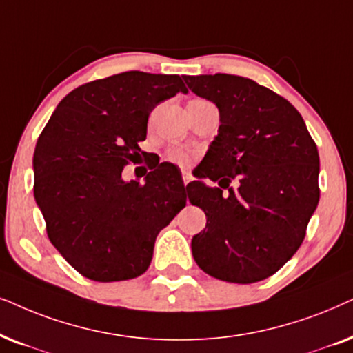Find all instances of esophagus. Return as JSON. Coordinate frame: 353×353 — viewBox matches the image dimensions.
<instances>
[{"label":"esophagus","instance_id":"esophagus-1","mask_svg":"<svg viewBox=\"0 0 353 353\" xmlns=\"http://www.w3.org/2000/svg\"><path fill=\"white\" fill-rule=\"evenodd\" d=\"M182 181H184V185L189 184V182L192 181V174L187 172V171L182 172Z\"/></svg>","mask_w":353,"mask_h":353}]
</instances>
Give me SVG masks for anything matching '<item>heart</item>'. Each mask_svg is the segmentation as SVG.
Listing matches in <instances>:
<instances>
[{
    "instance_id": "b5f03b06",
    "label": "heart",
    "mask_w": 353,
    "mask_h": 353,
    "mask_svg": "<svg viewBox=\"0 0 353 353\" xmlns=\"http://www.w3.org/2000/svg\"><path fill=\"white\" fill-rule=\"evenodd\" d=\"M169 159L177 164H182V166H189V164L194 161V154H192L189 150L176 147L169 150Z\"/></svg>"
}]
</instances>
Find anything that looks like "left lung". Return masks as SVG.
Wrapping results in <instances>:
<instances>
[{
    "label": "left lung",
    "instance_id": "obj_1",
    "mask_svg": "<svg viewBox=\"0 0 353 353\" xmlns=\"http://www.w3.org/2000/svg\"><path fill=\"white\" fill-rule=\"evenodd\" d=\"M184 81L218 106L221 121L196 174L219 187L201 181L187 185L194 194L189 200L206 214V228L192 239V253L216 279L258 283L302 245L319 200L316 143L285 98L250 79L214 74L185 75Z\"/></svg>",
    "mask_w": 353,
    "mask_h": 353
}]
</instances>
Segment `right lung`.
<instances>
[{
  "mask_svg": "<svg viewBox=\"0 0 353 353\" xmlns=\"http://www.w3.org/2000/svg\"><path fill=\"white\" fill-rule=\"evenodd\" d=\"M187 93L179 75L129 70L88 82L65 95L40 134L34 153V195L46 234L82 276L128 281L143 274L157 236L185 206L181 189L154 169L122 181L140 157L153 108Z\"/></svg>",
  "mask_w": 353,
  "mask_h": 353,
  "instance_id": "obj_1",
  "label": "right lung"
}]
</instances>
